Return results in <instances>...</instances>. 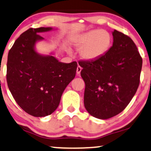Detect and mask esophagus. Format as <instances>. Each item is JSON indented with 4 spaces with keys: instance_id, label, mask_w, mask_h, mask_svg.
Segmentation results:
<instances>
[{
    "instance_id": "1",
    "label": "esophagus",
    "mask_w": 151,
    "mask_h": 151,
    "mask_svg": "<svg viewBox=\"0 0 151 151\" xmlns=\"http://www.w3.org/2000/svg\"><path fill=\"white\" fill-rule=\"evenodd\" d=\"M82 71V68L80 67V66H78L77 67V70H76V73L78 74V75H79V74L80 73V72H81Z\"/></svg>"
}]
</instances>
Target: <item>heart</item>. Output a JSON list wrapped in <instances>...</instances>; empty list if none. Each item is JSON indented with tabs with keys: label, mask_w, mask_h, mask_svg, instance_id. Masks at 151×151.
<instances>
[{
	"label": "heart",
	"mask_w": 151,
	"mask_h": 151,
	"mask_svg": "<svg viewBox=\"0 0 151 151\" xmlns=\"http://www.w3.org/2000/svg\"><path fill=\"white\" fill-rule=\"evenodd\" d=\"M113 38L108 31L95 29L78 35L72 45L83 60L97 61L106 54L112 45Z\"/></svg>",
	"instance_id": "b5f03b06"
}]
</instances>
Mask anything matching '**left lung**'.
Returning <instances> with one entry per match:
<instances>
[{
	"mask_svg": "<svg viewBox=\"0 0 151 151\" xmlns=\"http://www.w3.org/2000/svg\"><path fill=\"white\" fill-rule=\"evenodd\" d=\"M112 47L97 61L79 62L85 82L84 104L91 115L107 119L121 113L137 91L142 59L132 39L112 32Z\"/></svg>",
	"mask_w": 151,
	"mask_h": 151,
	"instance_id": "left-lung-1",
	"label": "left lung"
}]
</instances>
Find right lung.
<instances>
[{"mask_svg": "<svg viewBox=\"0 0 151 151\" xmlns=\"http://www.w3.org/2000/svg\"><path fill=\"white\" fill-rule=\"evenodd\" d=\"M52 30L53 27L29 29L15 41L8 53V87L20 108L34 117H45L54 112L77 70L76 62L61 63L54 52L45 55L36 51L37 43L45 40L38 34Z\"/></svg>", "mask_w": 151, "mask_h": 151, "instance_id": "add662e5", "label": "right lung"}]
</instances>
